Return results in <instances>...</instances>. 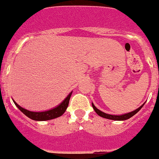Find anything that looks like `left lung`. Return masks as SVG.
Here are the masks:
<instances>
[{
  "label": "left lung",
  "mask_w": 159,
  "mask_h": 159,
  "mask_svg": "<svg viewBox=\"0 0 159 159\" xmlns=\"http://www.w3.org/2000/svg\"><path fill=\"white\" fill-rule=\"evenodd\" d=\"M92 107H93V109L95 110V111L96 112L99 116H101V117L102 118H105V119H112V120H117L118 121V120H126V119H130V118H131L132 116H134L138 111H139L141 110V108L143 107V105L145 104V102H144L141 107H139L138 108V109H136V110L133 111L131 112H129V113L124 114V115H122V116H114V115H109V114L104 113V112L101 111L99 110V109H97L93 103H92Z\"/></svg>",
  "instance_id": "1"
}]
</instances>
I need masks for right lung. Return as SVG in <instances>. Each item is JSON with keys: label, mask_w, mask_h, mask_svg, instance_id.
I'll return each mask as SVG.
<instances>
[{"label": "right lung", "mask_w": 159, "mask_h": 159, "mask_svg": "<svg viewBox=\"0 0 159 159\" xmlns=\"http://www.w3.org/2000/svg\"><path fill=\"white\" fill-rule=\"evenodd\" d=\"M71 93H69V95H67L65 98L64 101L60 103L59 106L56 107L53 109H51L49 111H42V112H34V111H30L29 110H26L25 108L21 107L18 105L15 101H13L15 105L17 107L20 109V111L23 112L25 116H28L29 119L36 120V121H46V120H50V119H56L60 116H61L65 112L66 109H67L68 103H69V99L71 97Z\"/></svg>", "instance_id": "add662e5"}]
</instances>
